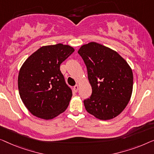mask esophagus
I'll use <instances>...</instances> for the list:
<instances>
[{
  "label": "esophagus",
  "instance_id": "obj_1",
  "mask_svg": "<svg viewBox=\"0 0 154 154\" xmlns=\"http://www.w3.org/2000/svg\"><path fill=\"white\" fill-rule=\"evenodd\" d=\"M78 87H79V86H78L77 84H76V85H75V86H74V88H73V89H74V91H75V92H77Z\"/></svg>",
  "mask_w": 154,
  "mask_h": 154
}]
</instances>
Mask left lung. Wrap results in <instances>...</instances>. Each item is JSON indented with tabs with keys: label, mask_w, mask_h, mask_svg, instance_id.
<instances>
[{
	"label": "left lung",
	"mask_w": 154,
	"mask_h": 154,
	"mask_svg": "<svg viewBox=\"0 0 154 154\" xmlns=\"http://www.w3.org/2000/svg\"><path fill=\"white\" fill-rule=\"evenodd\" d=\"M78 54L86 65L92 87L90 98L84 100L86 111L101 120L116 117L131 99V67L116 51L97 42L83 45Z\"/></svg>",
	"instance_id": "1"
}]
</instances>
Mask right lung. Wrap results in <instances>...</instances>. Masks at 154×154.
Here are the masks:
<instances>
[{"label": "right lung", "mask_w": 154, "mask_h": 154, "mask_svg": "<svg viewBox=\"0 0 154 154\" xmlns=\"http://www.w3.org/2000/svg\"><path fill=\"white\" fill-rule=\"evenodd\" d=\"M74 51L69 45L44 46L21 66L18 76L19 95L34 116L51 119L67 109L72 94L60 66Z\"/></svg>", "instance_id": "add662e5"}]
</instances>
